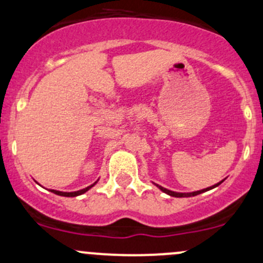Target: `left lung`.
Returning <instances> with one entry per match:
<instances>
[{
  "label": "left lung",
  "instance_id": "1",
  "mask_svg": "<svg viewBox=\"0 0 263 263\" xmlns=\"http://www.w3.org/2000/svg\"><path fill=\"white\" fill-rule=\"evenodd\" d=\"M224 180H226V178H224V179H223V180H221V182L217 183V184L212 185V187H208V188H204V189H200V191H196V192H191V193H180V192L169 191V189H166V188H164V187H162V185L157 184V183H153V184H154V185H157V187L159 188L160 191L164 192V193L168 194V196H171V197H177V198H183V197H194V196H198V194H200V193H204V192L211 191V189H213V188L218 187V185L221 184V183L224 182Z\"/></svg>",
  "mask_w": 263,
  "mask_h": 263
}]
</instances>
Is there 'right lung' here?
Wrapping results in <instances>:
<instances>
[{
	"label": "right lung",
	"mask_w": 263,
	"mask_h": 263,
	"mask_svg": "<svg viewBox=\"0 0 263 263\" xmlns=\"http://www.w3.org/2000/svg\"><path fill=\"white\" fill-rule=\"evenodd\" d=\"M98 180L95 183H92L91 185H89V187H86V188H84V189H80V191H76V192H60V191H55V189H50V192H52V193L58 194V196H61V197H78V196H81V194L85 193V192L89 191L90 188L94 187V185L98 183Z\"/></svg>",
	"instance_id": "obj_1"
}]
</instances>
